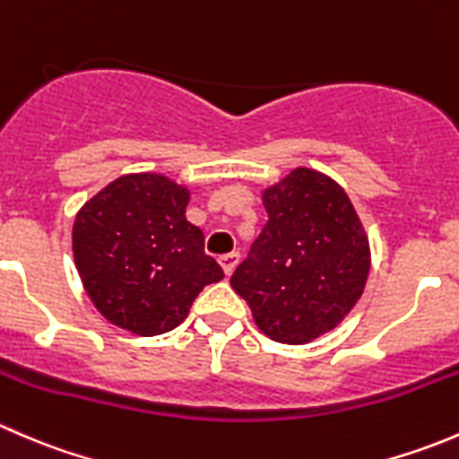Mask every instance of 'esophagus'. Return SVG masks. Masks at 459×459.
Instances as JSON below:
<instances>
[{"mask_svg": "<svg viewBox=\"0 0 459 459\" xmlns=\"http://www.w3.org/2000/svg\"><path fill=\"white\" fill-rule=\"evenodd\" d=\"M238 262H239L238 253H229V255H221L220 257V266H221V271H224L226 277H230V273L235 271Z\"/></svg>", "mask_w": 459, "mask_h": 459, "instance_id": "obj_1", "label": "esophagus"}]
</instances>
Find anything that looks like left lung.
I'll return each mask as SVG.
<instances>
[{"instance_id": "8db88e82", "label": "left lung", "mask_w": 459, "mask_h": 459, "mask_svg": "<svg viewBox=\"0 0 459 459\" xmlns=\"http://www.w3.org/2000/svg\"><path fill=\"white\" fill-rule=\"evenodd\" d=\"M262 202L268 221L230 286L264 335L308 344L362 298L371 271L368 235L344 188L307 166L264 188Z\"/></svg>"}]
</instances>
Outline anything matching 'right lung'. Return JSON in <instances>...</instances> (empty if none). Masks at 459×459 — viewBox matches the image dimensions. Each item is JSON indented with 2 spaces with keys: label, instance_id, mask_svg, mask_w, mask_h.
I'll return each instance as SVG.
<instances>
[{
  "label": "right lung",
  "instance_id": "1",
  "mask_svg": "<svg viewBox=\"0 0 459 459\" xmlns=\"http://www.w3.org/2000/svg\"><path fill=\"white\" fill-rule=\"evenodd\" d=\"M191 191L160 173L113 179L77 211L73 257L110 324L151 337L173 331L206 284L224 277L186 220Z\"/></svg>",
  "mask_w": 459,
  "mask_h": 459
}]
</instances>
